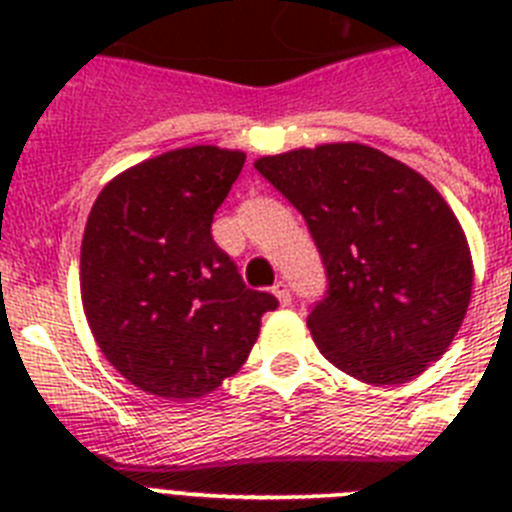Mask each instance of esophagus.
Listing matches in <instances>:
<instances>
[{
    "label": "esophagus",
    "mask_w": 512,
    "mask_h": 512,
    "mask_svg": "<svg viewBox=\"0 0 512 512\" xmlns=\"http://www.w3.org/2000/svg\"><path fill=\"white\" fill-rule=\"evenodd\" d=\"M271 292H274V297L279 300V305H292V292H289V284L287 282H277L274 287H271Z\"/></svg>",
    "instance_id": "obj_1"
}]
</instances>
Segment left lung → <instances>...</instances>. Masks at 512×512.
I'll use <instances>...</instances> for the list:
<instances>
[{
	"instance_id": "1",
	"label": "left lung",
	"mask_w": 512,
	"mask_h": 512,
	"mask_svg": "<svg viewBox=\"0 0 512 512\" xmlns=\"http://www.w3.org/2000/svg\"><path fill=\"white\" fill-rule=\"evenodd\" d=\"M256 169L302 217L323 261L307 328L320 354L369 384H402L443 356L467 315L472 256L418 171L361 143L264 156Z\"/></svg>"
}]
</instances>
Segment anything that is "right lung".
<instances>
[{
    "label": "right lung",
    "instance_id": "right-lung-1",
    "mask_svg": "<svg viewBox=\"0 0 512 512\" xmlns=\"http://www.w3.org/2000/svg\"><path fill=\"white\" fill-rule=\"evenodd\" d=\"M246 156L215 146L143 161L99 192L81 241V302L122 377L192 400L235 374L259 338L269 292L248 289L212 241V217Z\"/></svg>",
    "mask_w": 512,
    "mask_h": 512
}]
</instances>
